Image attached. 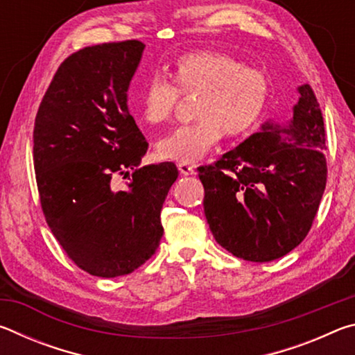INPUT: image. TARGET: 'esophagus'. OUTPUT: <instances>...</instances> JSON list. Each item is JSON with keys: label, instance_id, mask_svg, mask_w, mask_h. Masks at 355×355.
<instances>
[{"label": "esophagus", "instance_id": "34e87169", "mask_svg": "<svg viewBox=\"0 0 355 355\" xmlns=\"http://www.w3.org/2000/svg\"><path fill=\"white\" fill-rule=\"evenodd\" d=\"M178 171L180 173H183V175H194L196 167L189 163H178Z\"/></svg>", "mask_w": 355, "mask_h": 355}]
</instances>
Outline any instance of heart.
I'll list each match as a JSON object with an SVG mask.
<instances>
[{
  "instance_id": "obj_1",
  "label": "heart",
  "mask_w": 355,
  "mask_h": 355,
  "mask_svg": "<svg viewBox=\"0 0 355 355\" xmlns=\"http://www.w3.org/2000/svg\"><path fill=\"white\" fill-rule=\"evenodd\" d=\"M172 84L148 80L141 95V117L156 127L169 122L178 94L199 95L194 105L197 122L173 130L156 144L159 158L196 163L218 146L222 135L239 137L261 122L271 100L266 71L245 67L236 58L219 51H191L169 69Z\"/></svg>"
}]
</instances>
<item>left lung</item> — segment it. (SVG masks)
I'll return each mask as SVG.
<instances>
[{
	"mask_svg": "<svg viewBox=\"0 0 355 355\" xmlns=\"http://www.w3.org/2000/svg\"><path fill=\"white\" fill-rule=\"evenodd\" d=\"M286 125L264 122L258 133L199 167L207 220L230 254L272 261L307 236L326 189V131L309 84Z\"/></svg>",
	"mask_w": 355,
	"mask_h": 355,
	"instance_id": "1",
	"label": "left lung"
}]
</instances>
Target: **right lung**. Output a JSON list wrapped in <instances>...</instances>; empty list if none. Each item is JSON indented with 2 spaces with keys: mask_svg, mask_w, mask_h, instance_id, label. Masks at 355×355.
Returning <instances> with one entry per match:
<instances>
[{
  "mask_svg": "<svg viewBox=\"0 0 355 355\" xmlns=\"http://www.w3.org/2000/svg\"><path fill=\"white\" fill-rule=\"evenodd\" d=\"M146 45L86 46L61 64L34 123V169L48 227L71 261L97 277L133 272L163 236L161 208L173 163L139 167L148 144L128 111ZM128 188L113 189L114 175Z\"/></svg>",
  "mask_w": 355,
  "mask_h": 355,
  "instance_id": "add662e5",
  "label": "right lung"
}]
</instances>
